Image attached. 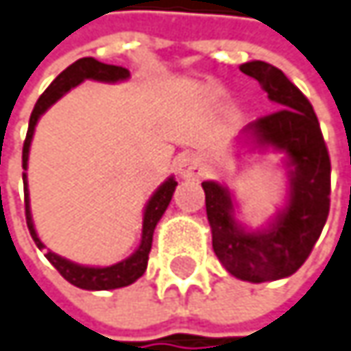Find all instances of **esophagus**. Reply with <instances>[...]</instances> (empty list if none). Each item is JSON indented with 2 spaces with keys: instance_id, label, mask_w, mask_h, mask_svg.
<instances>
[{
  "instance_id": "34e87169",
  "label": "esophagus",
  "mask_w": 351,
  "mask_h": 351,
  "mask_svg": "<svg viewBox=\"0 0 351 351\" xmlns=\"http://www.w3.org/2000/svg\"><path fill=\"white\" fill-rule=\"evenodd\" d=\"M178 175L182 176V178H193V180H197V178H201V176L205 175V167H203V160L197 156V154H189V156H184V158H180L178 160Z\"/></svg>"
}]
</instances>
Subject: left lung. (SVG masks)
Returning <instances> with one entry per match:
<instances>
[{
  "instance_id": "8db88e82",
  "label": "left lung",
  "mask_w": 351,
  "mask_h": 351,
  "mask_svg": "<svg viewBox=\"0 0 351 351\" xmlns=\"http://www.w3.org/2000/svg\"><path fill=\"white\" fill-rule=\"evenodd\" d=\"M239 70L277 104L245 134L261 148L287 154L289 199L267 229L251 233L235 221L233 197L223 184L205 180L203 191L215 255L237 279L263 283L293 275L309 257L330 213L332 165L317 116L302 90L267 62H247Z\"/></svg>"
}]
</instances>
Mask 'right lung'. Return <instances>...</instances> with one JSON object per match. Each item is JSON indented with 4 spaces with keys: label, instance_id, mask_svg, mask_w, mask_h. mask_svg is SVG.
Listing matches in <instances>:
<instances>
[{
    "label": "right lung",
    "instance_id": "add662e5",
    "mask_svg": "<svg viewBox=\"0 0 351 351\" xmlns=\"http://www.w3.org/2000/svg\"><path fill=\"white\" fill-rule=\"evenodd\" d=\"M130 76V72L122 66H112V64H102L94 58H80L76 60L72 66H68L56 80L46 88V92L38 98L34 112L29 116V126H27V134L23 141V152H21V167L23 171L27 169V156H29V144L34 138V130L36 124L40 120V116L48 110L51 104H56L66 92H70L72 88H76L84 80H98V82H122ZM176 189V180L171 176L167 178L156 193L150 197L148 205L144 208L143 217V239L138 249L124 261L110 265V267H86L72 263L56 253L48 251L46 257L48 261L60 271V275L70 281L72 285L80 287V289H90V291H106V289H118V287H126L130 283H134L138 277H143L148 265V253L152 247V233L156 223L160 221V217L165 215V210L169 207L173 193ZM23 193H25V221H27V229L34 243L44 249V243L40 241L36 229H34V221H32V210H29V195H27V176L23 173Z\"/></svg>",
    "mask_w": 351,
    "mask_h": 351
}]
</instances>
